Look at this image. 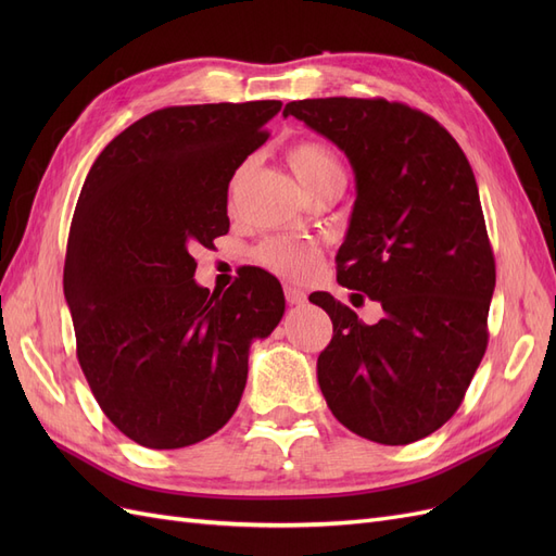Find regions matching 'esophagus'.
I'll use <instances>...</instances> for the list:
<instances>
[{
  "mask_svg": "<svg viewBox=\"0 0 556 556\" xmlns=\"http://www.w3.org/2000/svg\"><path fill=\"white\" fill-rule=\"evenodd\" d=\"M285 299H288L290 306H301V304H306V292L299 288H292V285H285Z\"/></svg>",
  "mask_w": 556,
  "mask_h": 556,
  "instance_id": "obj_1",
  "label": "esophagus"
}]
</instances>
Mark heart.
Wrapping results in <instances>:
<instances>
[{
    "mask_svg": "<svg viewBox=\"0 0 556 556\" xmlns=\"http://www.w3.org/2000/svg\"><path fill=\"white\" fill-rule=\"evenodd\" d=\"M288 160L296 178L304 182V188L313 197L331 188V185H341V182L345 185V172L339 155H336V150L331 146L323 141H313V139L296 141L288 150ZM245 172H248V164L241 166L237 178H233V185L243 178ZM255 257L262 266L271 268V271L278 276L301 280L315 268L319 260V250L306 241L271 239V241H264L257 248Z\"/></svg>",
    "mask_w": 556,
    "mask_h": 556,
    "instance_id": "heart-1",
    "label": "heart"
}]
</instances>
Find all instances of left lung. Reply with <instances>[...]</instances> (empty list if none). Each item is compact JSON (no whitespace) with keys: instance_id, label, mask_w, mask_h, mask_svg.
Here are the masks:
<instances>
[{"instance_id":"left-lung-1","label":"left lung","mask_w":556,"mask_h":556,"mask_svg":"<svg viewBox=\"0 0 556 556\" xmlns=\"http://www.w3.org/2000/svg\"><path fill=\"white\" fill-rule=\"evenodd\" d=\"M282 115L348 155L357 199L336 278L384 311L364 325L331 294H311L333 323L319 390L362 439L415 443L457 413L490 339L496 266L473 169L441 123L380 97L301 99Z\"/></svg>"}]
</instances>
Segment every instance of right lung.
Wrapping results in <instances>:
<instances>
[{"label":"right lung","instance_id":"1","mask_svg":"<svg viewBox=\"0 0 556 556\" xmlns=\"http://www.w3.org/2000/svg\"><path fill=\"white\" fill-rule=\"evenodd\" d=\"M280 106L153 111L117 134L83 182L64 260L76 355L99 408L143 447H188L223 429L245 390L250 343L285 313L264 268L211 294L192 257L229 231V180Z\"/></svg>","mask_w":556,"mask_h":556}]
</instances>
